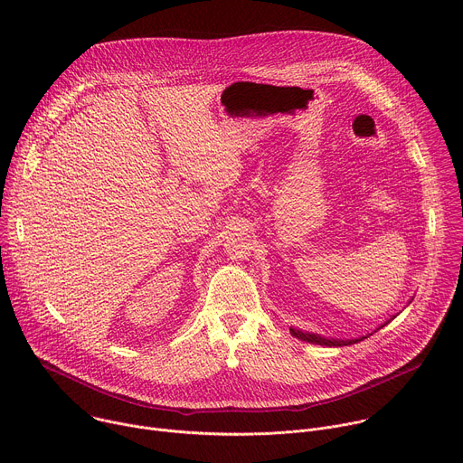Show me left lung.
Wrapping results in <instances>:
<instances>
[{
  "mask_svg": "<svg viewBox=\"0 0 463 463\" xmlns=\"http://www.w3.org/2000/svg\"><path fill=\"white\" fill-rule=\"evenodd\" d=\"M393 318V317H392ZM390 318V320H392ZM390 320H386L384 324H388ZM383 324V326H384ZM381 326V327H383ZM379 329V327H377ZM289 332H291V335L293 337H297V339H302V341H306V343H311V345H320V346H348V345H354V343H359V341H363V339H366V337H359V339H352V341H341V339H324V337H320V335H317V334H309V332H302V329H297V327H289Z\"/></svg>",
  "mask_w": 463,
  "mask_h": 463,
  "instance_id": "8db88e82",
  "label": "left lung"
}]
</instances>
